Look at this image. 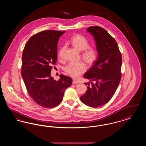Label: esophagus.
<instances>
[{
    "label": "esophagus",
    "instance_id": "1",
    "mask_svg": "<svg viewBox=\"0 0 146 146\" xmlns=\"http://www.w3.org/2000/svg\"><path fill=\"white\" fill-rule=\"evenodd\" d=\"M78 82L76 81V80H73V84H77Z\"/></svg>",
    "mask_w": 146,
    "mask_h": 146
}]
</instances>
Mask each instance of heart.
<instances>
[{
    "label": "heart",
    "mask_w": 146,
    "mask_h": 146,
    "mask_svg": "<svg viewBox=\"0 0 146 146\" xmlns=\"http://www.w3.org/2000/svg\"><path fill=\"white\" fill-rule=\"evenodd\" d=\"M70 44L74 48L79 51H82L81 56L84 61L89 66H92L98 58L99 52L97 48L90 46L89 40L83 35H76L70 39ZM63 48L58 53L60 56ZM86 66L85 63L80 62L77 63H70L64 68L65 72L70 76L76 78L83 74L86 71Z\"/></svg>",
    "instance_id": "obj_1"
}]
</instances>
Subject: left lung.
Here are the masks:
<instances>
[{
	"mask_svg": "<svg viewBox=\"0 0 146 146\" xmlns=\"http://www.w3.org/2000/svg\"><path fill=\"white\" fill-rule=\"evenodd\" d=\"M87 31L94 36L99 55L97 61L84 74L90 79L88 89L80 101L86 106L96 108L108 102L120 83L121 54L114 38L104 28L91 26Z\"/></svg>",
	"mask_w": 146,
	"mask_h": 146,
	"instance_id": "1",
	"label": "left lung"
}]
</instances>
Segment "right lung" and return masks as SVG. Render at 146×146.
Masks as SVG:
<instances>
[{
    "label": "right lung",
    "mask_w": 146,
    "mask_h": 146,
    "mask_svg": "<svg viewBox=\"0 0 146 146\" xmlns=\"http://www.w3.org/2000/svg\"><path fill=\"white\" fill-rule=\"evenodd\" d=\"M65 31H43L32 36L22 55V77L29 95L35 103L54 108L62 101L64 91L72 84L69 76L60 75L58 81L51 76L57 60V42Z\"/></svg>",
    "instance_id": "right-lung-1"
}]
</instances>
